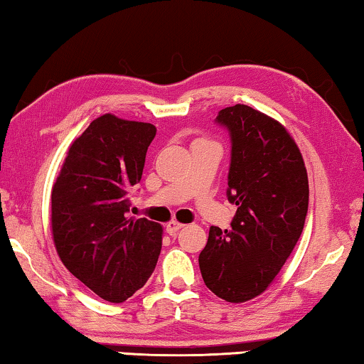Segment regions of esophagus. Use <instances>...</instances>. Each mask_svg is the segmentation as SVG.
<instances>
[{
  "mask_svg": "<svg viewBox=\"0 0 364 364\" xmlns=\"http://www.w3.org/2000/svg\"><path fill=\"white\" fill-rule=\"evenodd\" d=\"M182 227H183V225H182L181 222H177V220H171V222H168L167 225H166V232L168 233V235H176V233H177L178 230H181Z\"/></svg>",
  "mask_w": 364,
  "mask_h": 364,
  "instance_id": "esophagus-1",
  "label": "esophagus"
}]
</instances>
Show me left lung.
Returning a JSON list of instances; mask_svg holds the SVG:
<instances>
[{
  "instance_id": "8db88e82",
  "label": "left lung",
  "mask_w": 364,
  "mask_h": 364,
  "mask_svg": "<svg viewBox=\"0 0 364 364\" xmlns=\"http://www.w3.org/2000/svg\"><path fill=\"white\" fill-rule=\"evenodd\" d=\"M230 134V230L210 227L198 255L207 288L230 303L263 293L282 270L303 232L308 176L301 152L280 122L245 104L218 112Z\"/></svg>"
}]
</instances>
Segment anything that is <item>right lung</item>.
I'll list each match as a JSON object with an SVG mask.
<instances>
[{
  "instance_id": "right-lung-1",
  "label": "right lung",
  "mask_w": 364,
  "mask_h": 364,
  "mask_svg": "<svg viewBox=\"0 0 364 364\" xmlns=\"http://www.w3.org/2000/svg\"><path fill=\"white\" fill-rule=\"evenodd\" d=\"M149 122L94 119L69 147L51 192V225L64 267L89 290L122 303L146 285L162 248V227L127 218L131 187L141 182Z\"/></svg>"
}]
</instances>
